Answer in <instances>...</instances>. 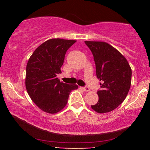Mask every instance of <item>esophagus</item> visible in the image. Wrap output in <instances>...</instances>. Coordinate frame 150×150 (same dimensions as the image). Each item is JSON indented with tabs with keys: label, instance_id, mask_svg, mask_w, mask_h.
<instances>
[{
	"label": "esophagus",
	"instance_id": "obj_1",
	"mask_svg": "<svg viewBox=\"0 0 150 150\" xmlns=\"http://www.w3.org/2000/svg\"><path fill=\"white\" fill-rule=\"evenodd\" d=\"M82 89H83V91H90V89L88 87H87V86H86V87H82Z\"/></svg>",
	"mask_w": 150,
	"mask_h": 150
}]
</instances>
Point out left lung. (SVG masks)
I'll use <instances>...</instances> for the list:
<instances>
[{"label": "left lung", "mask_w": 150, "mask_h": 150, "mask_svg": "<svg viewBox=\"0 0 150 150\" xmlns=\"http://www.w3.org/2000/svg\"><path fill=\"white\" fill-rule=\"evenodd\" d=\"M96 63V76L101 89L99 100L91 108L99 113L112 111L124 102L131 85L132 70L126 59L119 51L103 42L85 41Z\"/></svg>", "instance_id": "8db88e82"}]
</instances>
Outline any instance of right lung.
<instances>
[{"mask_svg": "<svg viewBox=\"0 0 150 150\" xmlns=\"http://www.w3.org/2000/svg\"><path fill=\"white\" fill-rule=\"evenodd\" d=\"M76 42L72 40L51 39L34 51L26 65V89L33 102L43 111L57 113L67 104L71 91L77 85L60 82L57 75L61 73L65 55Z\"/></svg>", "mask_w": 150, "mask_h": 150, "instance_id": "obj_1", "label": "right lung"}]
</instances>
